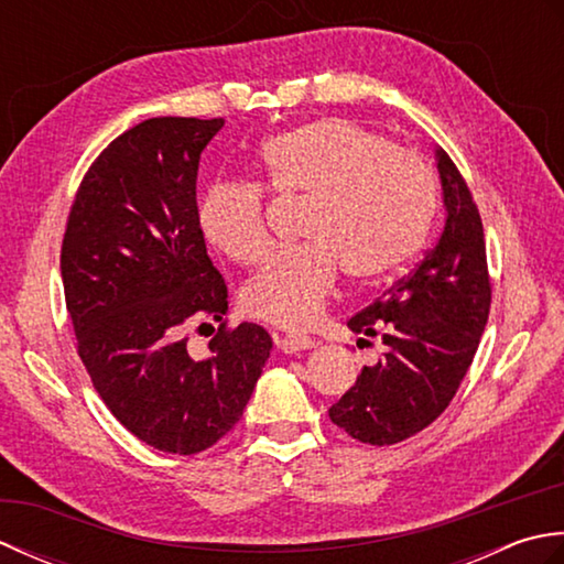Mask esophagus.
I'll return each instance as SVG.
<instances>
[{"label":"esophagus","instance_id":"34e87169","mask_svg":"<svg viewBox=\"0 0 564 564\" xmlns=\"http://www.w3.org/2000/svg\"><path fill=\"white\" fill-rule=\"evenodd\" d=\"M313 346H315V339L305 337V334H285V337L279 339V349L283 354H297V351L313 349Z\"/></svg>","mask_w":564,"mask_h":564}]
</instances>
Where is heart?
<instances>
[{
  "label": "heart",
  "instance_id": "heart-1",
  "mask_svg": "<svg viewBox=\"0 0 564 564\" xmlns=\"http://www.w3.org/2000/svg\"><path fill=\"white\" fill-rule=\"evenodd\" d=\"M263 186L307 198L301 235L310 242L279 251L242 289L251 317L307 327L337 289L339 271L376 283L400 271L422 247L436 206L434 176L422 154L346 118L285 130L259 150ZM208 245L242 267L271 251L267 196L251 182H213L198 200Z\"/></svg>",
  "mask_w": 564,
  "mask_h": 564
}]
</instances>
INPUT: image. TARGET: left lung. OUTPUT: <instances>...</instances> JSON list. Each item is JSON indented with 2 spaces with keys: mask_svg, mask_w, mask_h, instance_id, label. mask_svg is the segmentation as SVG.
Wrapping results in <instances>:
<instances>
[{
  "mask_svg": "<svg viewBox=\"0 0 564 564\" xmlns=\"http://www.w3.org/2000/svg\"><path fill=\"white\" fill-rule=\"evenodd\" d=\"M436 166L446 206L438 242L406 279L349 319L351 332L380 337L386 354L364 366L354 388L329 406V419L370 446H392L441 416L489 317L492 285L480 213L443 150H436Z\"/></svg>",
  "mask_w": 564,
  "mask_h": 564,
  "instance_id": "1",
  "label": "left lung"
}]
</instances>
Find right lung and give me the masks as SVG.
I'll list each match as a JSON object with an SVG mask.
<instances>
[{
	"label": "right lung",
	"mask_w": 564,
	"mask_h": 564,
	"mask_svg": "<svg viewBox=\"0 0 564 564\" xmlns=\"http://www.w3.org/2000/svg\"><path fill=\"white\" fill-rule=\"evenodd\" d=\"M223 118H150L84 174L59 251L77 354L99 398L148 446L194 455L230 431L271 354L269 332L225 325L227 285L198 227L200 152ZM213 318L212 356L183 332ZM210 327V325H208Z\"/></svg>",
	"instance_id": "right-lung-1"
}]
</instances>
